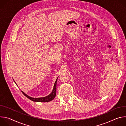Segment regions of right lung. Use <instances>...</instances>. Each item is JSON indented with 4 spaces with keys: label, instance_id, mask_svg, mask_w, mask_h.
Returning <instances> with one entry per match:
<instances>
[{
    "label": "right lung",
    "instance_id": "obj_1",
    "mask_svg": "<svg viewBox=\"0 0 126 126\" xmlns=\"http://www.w3.org/2000/svg\"><path fill=\"white\" fill-rule=\"evenodd\" d=\"M58 78V77L57 78V79H56V81L55 82V83H54V85L53 88L52 92L49 95H48V96H47L46 97H40V98H33V97H31L30 96H29L28 95L26 94L24 92H23L22 91H21L22 92V93L23 94V95L24 96H25L27 98L29 99L30 100L32 101H34V102H47L51 101L52 100L54 99V98H55V97L56 96V85H57V79ZM14 82L16 84V85L17 86V85L16 83V82L14 81Z\"/></svg>",
    "mask_w": 126,
    "mask_h": 126
}]
</instances>
